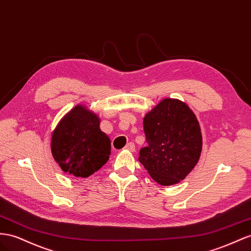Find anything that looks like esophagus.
Returning a JSON list of instances; mask_svg holds the SVG:
<instances>
[{
  "label": "esophagus",
  "mask_w": 251,
  "mask_h": 251,
  "mask_svg": "<svg viewBox=\"0 0 251 251\" xmlns=\"http://www.w3.org/2000/svg\"><path fill=\"white\" fill-rule=\"evenodd\" d=\"M126 150L130 151V152H134L135 151V145L133 144V142H130V144H127L126 147H125Z\"/></svg>",
  "instance_id": "obj_1"
}]
</instances>
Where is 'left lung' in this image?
<instances>
[{"label":"left lung","instance_id":"1","mask_svg":"<svg viewBox=\"0 0 251 251\" xmlns=\"http://www.w3.org/2000/svg\"><path fill=\"white\" fill-rule=\"evenodd\" d=\"M147 147L138 160L161 186L184 179L198 164L201 152L199 121L189 106L176 99H165L146 115Z\"/></svg>","mask_w":251,"mask_h":251}]
</instances>
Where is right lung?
Returning <instances> with one entry per match:
<instances>
[{
    "label": "right lung",
    "mask_w": 251,
    "mask_h": 251,
    "mask_svg": "<svg viewBox=\"0 0 251 251\" xmlns=\"http://www.w3.org/2000/svg\"><path fill=\"white\" fill-rule=\"evenodd\" d=\"M99 118L77 105L52 133L51 153L65 173L89 177L110 158L111 141L99 127Z\"/></svg>",
    "instance_id": "obj_1"
}]
</instances>
